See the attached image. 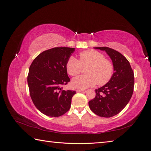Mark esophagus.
Instances as JSON below:
<instances>
[{"label": "esophagus", "mask_w": 151, "mask_h": 151, "mask_svg": "<svg viewBox=\"0 0 151 151\" xmlns=\"http://www.w3.org/2000/svg\"><path fill=\"white\" fill-rule=\"evenodd\" d=\"M84 91V89H76V92L77 93H79V92H81V91Z\"/></svg>", "instance_id": "esophagus-1"}]
</instances>
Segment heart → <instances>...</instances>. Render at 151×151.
Wrapping results in <instances>:
<instances>
[{
	"label": "heart",
	"instance_id": "obj_1",
	"mask_svg": "<svg viewBox=\"0 0 151 151\" xmlns=\"http://www.w3.org/2000/svg\"><path fill=\"white\" fill-rule=\"evenodd\" d=\"M79 60L70 56L66 62V69L71 76H76L82 70V67L89 65L86 75L76 77L72 81V85L76 89H84L95 86L107 84L114 72L113 63L103 53L94 50L83 51L79 53Z\"/></svg>",
	"mask_w": 151,
	"mask_h": 151
}]
</instances>
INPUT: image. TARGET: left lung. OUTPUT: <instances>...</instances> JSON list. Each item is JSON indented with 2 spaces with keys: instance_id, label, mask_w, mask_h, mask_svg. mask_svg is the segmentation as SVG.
Wrapping results in <instances>:
<instances>
[{
  "instance_id": "8db88e82",
  "label": "left lung",
  "mask_w": 151,
  "mask_h": 151,
  "mask_svg": "<svg viewBox=\"0 0 151 151\" xmlns=\"http://www.w3.org/2000/svg\"><path fill=\"white\" fill-rule=\"evenodd\" d=\"M94 48L107 53L113 62L114 73L106 84L95 90L96 96L89 101V106L96 115L109 118L119 113L129 102L134 91V74L129 62L120 52L106 47Z\"/></svg>"
}]
</instances>
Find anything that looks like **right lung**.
<instances>
[{"instance_id": "right-lung-1", "label": "right lung", "mask_w": 151, "mask_h": 151, "mask_svg": "<svg viewBox=\"0 0 151 151\" xmlns=\"http://www.w3.org/2000/svg\"><path fill=\"white\" fill-rule=\"evenodd\" d=\"M75 48L55 47L39 54L29 67L28 84L35 106L44 115L58 117L69 110L75 91L63 89L70 78L66 62Z\"/></svg>"}]
</instances>
